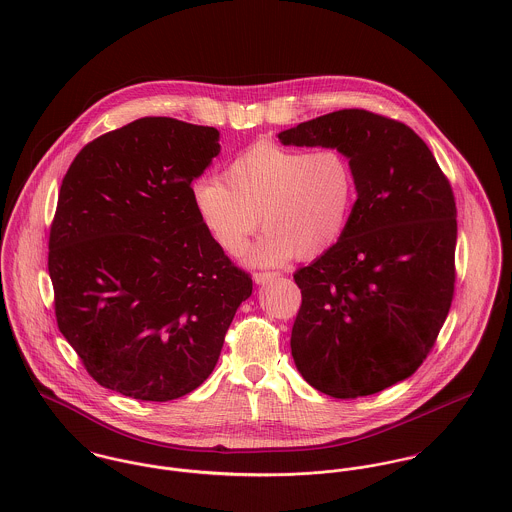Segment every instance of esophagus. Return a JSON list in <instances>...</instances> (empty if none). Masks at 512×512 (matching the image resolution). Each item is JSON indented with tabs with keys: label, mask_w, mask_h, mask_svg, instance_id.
Returning a JSON list of instances; mask_svg holds the SVG:
<instances>
[{
	"label": "esophagus",
	"mask_w": 512,
	"mask_h": 512,
	"mask_svg": "<svg viewBox=\"0 0 512 512\" xmlns=\"http://www.w3.org/2000/svg\"><path fill=\"white\" fill-rule=\"evenodd\" d=\"M280 274L278 272H256L254 274V282L256 284H268V282H272V280H276Z\"/></svg>",
	"instance_id": "34e87169"
}]
</instances>
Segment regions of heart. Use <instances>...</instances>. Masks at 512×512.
<instances>
[{
	"instance_id": "heart-1",
	"label": "heart",
	"mask_w": 512,
	"mask_h": 512,
	"mask_svg": "<svg viewBox=\"0 0 512 512\" xmlns=\"http://www.w3.org/2000/svg\"><path fill=\"white\" fill-rule=\"evenodd\" d=\"M359 195L351 159L333 147L307 151L256 142L191 187L197 217L226 254H240L260 222L268 226L250 262L278 266L317 258L345 234Z\"/></svg>"
}]
</instances>
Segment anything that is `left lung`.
Returning <instances> with one entry per match:
<instances>
[{
	"instance_id": "left-lung-1",
	"label": "left lung",
	"mask_w": 512,
	"mask_h": 512,
	"mask_svg": "<svg viewBox=\"0 0 512 512\" xmlns=\"http://www.w3.org/2000/svg\"><path fill=\"white\" fill-rule=\"evenodd\" d=\"M278 138L343 151L359 181L341 240L293 274L301 290L293 361L327 396L376 394L420 368L449 313L457 242L451 185L412 128L361 108Z\"/></svg>"
}]
</instances>
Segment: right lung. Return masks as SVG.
Listing matches in <instances>:
<instances>
[{
  "mask_svg": "<svg viewBox=\"0 0 512 512\" xmlns=\"http://www.w3.org/2000/svg\"><path fill=\"white\" fill-rule=\"evenodd\" d=\"M217 128L140 118L82 147L49 234L57 325L104 388L169 402L201 386L252 278L197 217Z\"/></svg>",
  "mask_w": 512,
  "mask_h": 512,
  "instance_id": "1",
  "label": "right lung"
}]
</instances>
